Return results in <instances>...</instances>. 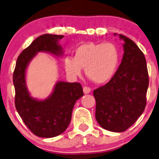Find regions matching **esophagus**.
Segmentation results:
<instances>
[{"label": "esophagus", "mask_w": 159, "mask_h": 159, "mask_svg": "<svg viewBox=\"0 0 159 159\" xmlns=\"http://www.w3.org/2000/svg\"><path fill=\"white\" fill-rule=\"evenodd\" d=\"M83 91H84V94H88V93H90L91 90H90V87H84Z\"/></svg>", "instance_id": "1"}]
</instances>
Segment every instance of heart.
Instances as JSON below:
<instances>
[{"label": "heart", "mask_w": 159, "mask_h": 159, "mask_svg": "<svg viewBox=\"0 0 159 159\" xmlns=\"http://www.w3.org/2000/svg\"><path fill=\"white\" fill-rule=\"evenodd\" d=\"M120 61V52L114 43H87L75 50L74 57H66L64 66L71 77H78L85 68L87 77L95 83H107L114 77Z\"/></svg>", "instance_id": "b5f03b06"}]
</instances>
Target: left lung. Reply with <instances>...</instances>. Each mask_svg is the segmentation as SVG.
<instances>
[{"instance_id":"8db88e82","label":"left lung","mask_w":159,"mask_h":159,"mask_svg":"<svg viewBox=\"0 0 159 159\" xmlns=\"http://www.w3.org/2000/svg\"><path fill=\"white\" fill-rule=\"evenodd\" d=\"M119 36L124 41L121 63L110 81L93 91L96 121L114 132H124L139 118L145 109L149 86L143 53L132 39Z\"/></svg>"}]
</instances>
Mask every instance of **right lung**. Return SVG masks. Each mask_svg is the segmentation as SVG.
<instances>
[{"mask_svg":"<svg viewBox=\"0 0 159 159\" xmlns=\"http://www.w3.org/2000/svg\"><path fill=\"white\" fill-rule=\"evenodd\" d=\"M63 36L43 34L20 54L13 72L16 108L25 125L34 134L49 138L64 132L70 123L76 101L84 96L79 83L57 81L45 99L32 97L26 84V71L30 62L39 52L57 57L63 55L59 40Z\"/></svg>","mask_w":159,"mask_h":159,"instance_id":"add662e5","label":"right lung"}]
</instances>
